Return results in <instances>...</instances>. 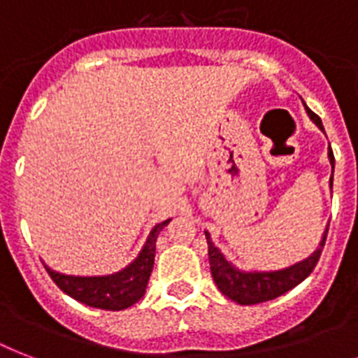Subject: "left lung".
I'll return each mask as SVG.
<instances>
[{
  "mask_svg": "<svg viewBox=\"0 0 358 358\" xmlns=\"http://www.w3.org/2000/svg\"><path fill=\"white\" fill-rule=\"evenodd\" d=\"M306 113L323 129L322 119L314 111L306 108ZM329 159H331V165L334 169V156L331 150H329ZM331 185H333V176H331ZM327 230L323 234L320 249L310 258H306V260L299 262V264H295L288 269L273 273H243L236 269L230 262L224 260V256L212 243L210 234L206 232L208 258H210V271H212L213 280L217 284V288L221 289V294L227 295L229 299L236 301L238 305H258V303L277 299L282 294L295 288L297 284L303 282L314 271V267H316V264L320 262V256H322L323 247H325Z\"/></svg>",
  "mask_w": 358,
  "mask_h": 358,
  "instance_id": "1",
  "label": "left lung"
}]
</instances>
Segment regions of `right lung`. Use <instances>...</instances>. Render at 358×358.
I'll list each match as a JSON object with an SVG mask.
<instances>
[{
  "mask_svg": "<svg viewBox=\"0 0 358 358\" xmlns=\"http://www.w3.org/2000/svg\"><path fill=\"white\" fill-rule=\"evenodd\" d=\"M171 219L156 224L152 229L150 236L146 239L141 255L135 258L134 264H129L117 275L109 277H70L61 273L52 271L46 267L48 275L52 280L63 289L64 294L74 297L83 305L102 310H124L128 306L135 305L145 295L146 284L150 278L152 267H154V256H156V239L169 224Z\"/></svg>",
  "mask_w": 358,
  "mask_h": 358,
  "instance_id": "add662e5",
  "label": "right lung"
}]
</instances>
